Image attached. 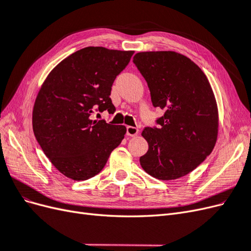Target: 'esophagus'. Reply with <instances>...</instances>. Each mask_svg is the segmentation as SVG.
<instances>
[{
    "label": "esophagus",
    "instance_id": "obj_1",
    "mask_svg": "<svg viewBox=\"0 0 251 251\" xmlns=\"http://www.w3.org/2000/svg\"><path fill=\"white\" fill-rule=\"evenodd\" d=\"M126 134L128 136H135L138 134V128L135 126H127L126 127Z\"/></svg>",
    "mask_w": 251,
    "mask_h": 251
}]
</instances>
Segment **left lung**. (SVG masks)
Returning a JSON list of instances; mask_svg holds the SVG:
<instances>
[{
  "instance_id": "8db88e82",
  "label": "left lung",
  "mask_w": 251,
  "mask_h": 251,
  "mask_svg": "<svg viewBox=\"0 0 251 251\" xmlns=\"http://www.w3.org/2000/svg\"><path fill=\"white\" fill-rule=\"evenodd\" d=\"M133 63L148 82L151 103L165 110L158 127H144L149 150L142 169L160 180L183 177L215 148L218 108L210 83L200 68L174 51L139 52Z\"/></svg>"
}]
</instances>
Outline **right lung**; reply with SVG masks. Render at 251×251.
I'll use <instances>...</instances> for the list:
<instances>
[{"label":"right lung","instance_id":"1","mask_svg":"<svg viewBox=\"0 0 251 251\" xmlns=\"http://www.w3.org/2000/svg\"><path fill=\"white\" fill-rule=\"evenodd\" d=\"M133 54L86 47L62 60L45 79L33 107V133L45 155L66 177H94L124 139L125 126L90 116L94 111L115 112L110 98L113 82Z\"/></svg>","mask_w":251,"mask_h":251}]
</instances>
